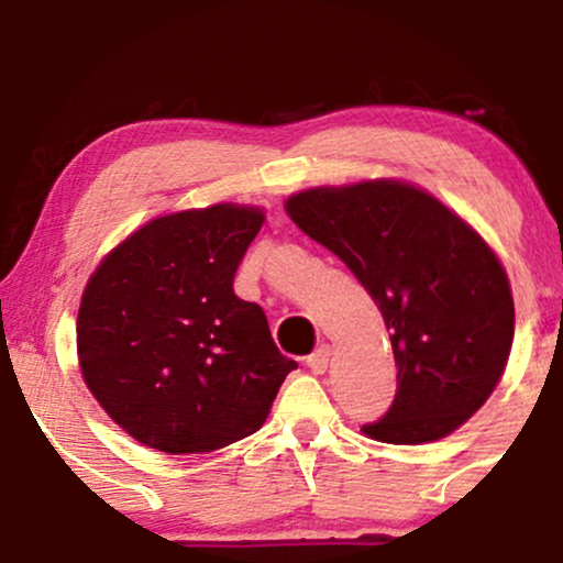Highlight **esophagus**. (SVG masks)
<instances>
[{
  "mask_svg": "<svg viewBox=\"0 0 563 563\" xmlns=\"http://www.w3.org/2000/svg\"><path fill=\"white\" fill-rule=\"evenodd\" d=\"M328 360H331V346L322 344V346L314 349L312 354H309V357H307V367H309V371H312V373H325V371H328Z\"/></svg>",
  "mask_w": 563,
  "mask_h": 563,
  "instance_id": "1",
  "label": "esophagus"
}]
</instances>
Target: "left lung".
Returning a JSON list of instances; mask_svg holds the SVG:
<instances>
[{
	"label": "left lung",
	"instance_id": "8db88e82",
	"mask_svg": "<svg viewBox=\"0 0 563 563\" xmlns=\"http://www.w3.org/2000/svg\"><path fill=\"white\" fill-rule=\"evenodd\" d=\"M286 209L384 314L397 394L365 434L421 444L466 423L493 394L514 344L508 277L487 243L429 192L389 179L303 190Z\"/></svg>",
	"mask_w": 563,
	"mask_h": 563
}]
</instances>
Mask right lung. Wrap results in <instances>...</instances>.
I'll list each match as a JSON object with an SVG mask.
<instances>
[{"instance_id":"1","label":"right lung","mask_w":563,"mask_h":563,"mask_svg":"<svg viewBox=\"0 0 563 563\" xmlns=\"http://www.w3.org/2000/svg\"><path fill=\"white\" fill-rule=\"evenodd\" d=\"M260 209L161 217L115 245L81 296L76 346L89 391L147 448L211 452L254 434L294 360L232 280Z\"/></svg>"}]
</instances>
